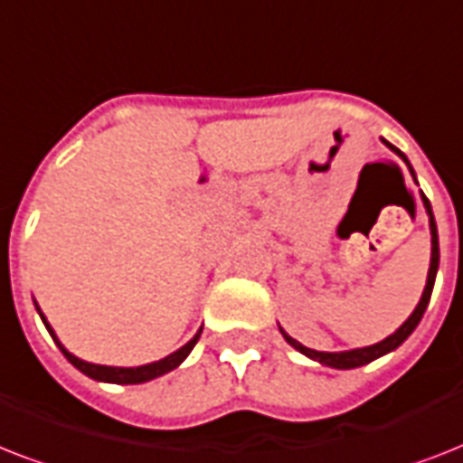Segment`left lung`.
Here are the masks:
<instances>
[{"label": "left lung", "instance_id": "left-lung-1", "mask_svg": "<svg viewBox=\"0 0 463 463\" xmlns=\"http://www.w3.org/2000/svg\"><path fill=\"white\" fill-rule=\"evenodd\" d=\"M394 154H399L403 158V163L409 165L411 170V163L406 160V156L399 151L396 146H392L389 141H384ZM411 175H413V170H411ZM416 180V177H413ZM423 203L425 209H428V216H430V235H432V254H430V271H428V283H425V290H423V298H420V303L416 305V309H413V315L406 319V322L399 326V329L392 334V336H387L384 341H380V344L374 345H367V348H355V351H344V353H324V351H312V348H307V345H303L300 341H296L293 336H288L286 331L281 329L283 338L288 341L296 351H300L303 355H307V358L317 360V363H322V365H329V367H336V370H351V367H360V365H367V363H373L374 358H380V355H384V353L394 351V348H399V345L406 341V338L413 334V329L418 326V322L423 319V312L425 307H428V303H430V296H432V286H435V276H438V267H439V242H438V225H435V218H432V209H430V202H428V196L423 194Z\"/></svg>", "mask_w": 463, "mask_h": 463}]
</instances>
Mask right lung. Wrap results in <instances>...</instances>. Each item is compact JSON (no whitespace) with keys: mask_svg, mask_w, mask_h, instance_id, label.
I'll return each mask as SVG.
<instances>
[{"mask_svg":"<svg viewBox=\"0 0 463 463\" xmlns=\"http://www.w3.org/2000/svg\"><path fill=\"white\" fill-rule=\"evenodd\" d=\"M38 312H40V307H38ZM40 317H43V312H40ZM43 322H45L47 331L52 334L54 344L60 345V351L64 353V358H67L69 363L76 367V370H81L83 374H89V377H93V380L115 382V384H141V382L156 380V377H160V374L170 373V370H175V367L180 365L182 360L187 358L189 353H192V348L196 345V341H199V336H202V329H199V331H196V336L192 338L189 344H184L180 351L170 353L167 358L158 360V363H148V365H141V367H108V365H93V363H86V360L71 355V353H69L67 348L60 344V341H57L52 326L47 324L45 317H43Z\"/></svg>","mask_w":463,"mask_h":463,"instance_id":"1","label":"right lung"}]
</instances>
